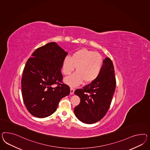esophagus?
<instances>
[{"instance_id": "34e87169", "label": "esophagus", "mask_w": 150, "mask_h": 150, "mask_svg": "<svg viewBox=\"0 0 150 150\" xmlns=\"http://www.w3.org/2000/svg\"><path fill=\"white\" fill-rule=\"evenodd\" d=\"M74 91H75V89L72 87H70V94H73L74 93Z\"/></svg>"}]
</instances>
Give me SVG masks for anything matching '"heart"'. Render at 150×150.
Segmentation results:
<instances>
[{
  "label": "heart",
  "instance_id": "obj_1",
  "mask_svg": "<svg viewBox=\"0 0 150 150\" xmlns=\"http://www.w3.org/2000/svg\"><path fill=\"white\" fill-rule=\"evenodd\" d=\"M103 63L100 53L83 49L73 53L71 57L66 56L63 61L62 71L65 75H69L75 69L77 70L65 79V82L71 86L81 84L85 80L90 82L100 75Z\"/></svg>",
  "mask_w": 150,
  "mask_h": 150
}]
</instances>
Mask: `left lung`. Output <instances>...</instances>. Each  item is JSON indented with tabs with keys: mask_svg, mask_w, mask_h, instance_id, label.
I'll return each mask as SVG.
<instances>
[{
	"mask_svg": "<svg viewBox=\"0 0 150 150\" xmlns=\"http://www.w3.org/2000/svg\"><path fill=\"white\" fill-rule=\"evenodd\" d=\"M116 84L112 62L106 57L99 76L82 89L75 91L80 98V104L74 108L76 117L87 124L100 121L109 109Z\"/></svg>",
	"mask_w": 150,
	"mask_h": 150,
	"instance_id": "left-lung-1",
	"label": "left lung"
}]
</instances>
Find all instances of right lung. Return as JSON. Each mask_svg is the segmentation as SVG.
I'll use <instances>...</instances> for the list:
<instances>
[{
    "label": "right lung",
    "mask_w": 150,
    "mask_h": 150,
    "mask_svg": "<svg viewBox=\"0 0 150 150\" xmlns=\"http://www.w3.org/2000/svg\"><path fill=\"white\" fill-rule=\"evenodd\" d=\"M67 54L52 42L38 48L27 62L21 80L22 95L33 116L44 118L51 115L61 99L70 94L69 86L62 83L61 70Z\"/></svg>",
    "instance_id": "1"
}]
</instances>
